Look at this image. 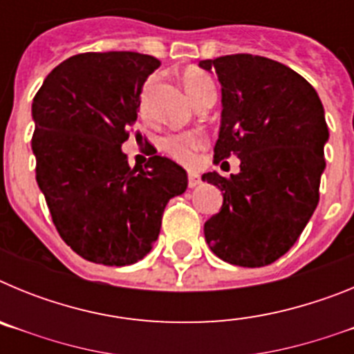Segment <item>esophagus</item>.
<instances>
[{"mask_svg": "<svg viewBox=\"0 0 354 354\" xmlns=\"http://www.w3.org/2000/svg\"><path fill=\"white\" fill-rule=\"evenodd\" d=\"M198 184H200V175L195 174V171H189V174H187V186L195 187L198 186Z\"/></svg>", "mask_w": 354, "mask_h": 354, "instance_id": "34e87169", "label": "esophagus"}]
</instances>
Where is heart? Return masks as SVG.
<instances>
[{"label": "heart", "mask_w": 354, "mask_h": 354, "mask_svg": "<svg viewBox=\"0 0 354 354\" xmlns=\"http://www.w3.org/2000/svg\"><path fill=\"white\" fill-rule=\"evenodd\" d=\"M183 84L187 95L195 104L204 101L207 97H216L214 81L209 74L200 68H187L183 72ZM159 147L167 152L170 158L180 162H192L195 154L204 147V136L196 131H186V133H170L165 134L159 140Z\"/></svg>", "instance_id": "1"}]
</instances>
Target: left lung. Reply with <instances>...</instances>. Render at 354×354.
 <instances>
[{"mask_svg": "<svg viewBox=\"0 0 354 354\" xmlns=\"http://www.w3.org/2000/svg\"><path fill=\"white\" fill-rule=\"evenodd\" d=\"M221 83L214 162L237 156L239 174L202 175L223 193L204 225L214 255L243 268L280 259L298 241L319 202L328 126L317 92L298 72L264 56L202 60Z\"/></svg>", "mask_w": 354, "mask_h": 354, "instance_id": "8db88e82", "label": "left lung"}]
</instances>
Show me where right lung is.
Listing matches in <instances>:
<instances>
[{
  "instance_id": "right-lung-1",
  "label": "right lung",
  "mask_w": 354,
  "mask_h": 354,
  "mask_svg": "<svg viewBox=\"0 0 354 354\" xmlns=\"http://www.w3.org/2000/svg\"><path fill=\"white\" fill-rule=\"evenodd\" d=\"M159 65L133 51L81 53L53 68L33 99L37 184L62 239L95 264L145 257L168 200L187 187L171 159L152 156L131 168L122 152L143 83Z\"/></svg>"
}]
</instances>
